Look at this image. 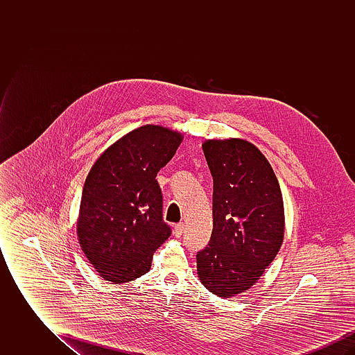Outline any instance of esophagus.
I'll return each mask as SVG.
<instances>
[{
    "label": "esophagus",
    "instance_id": "1",
    "mask_svg": "<svg viewBox=\"0 0 355 355\" xmlns=\"http://www.w3.org/2000/svg\"><path fill=\"white\" fill-rule=\"evenodd\" d=\"M184 230H185V223L184 222H180L174 226V234L177 236H181L184 233Z\"/></svg>",
    "mask_w": 355,
    "mask_h": 355
}]
</instances>
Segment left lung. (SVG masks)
<instances>
[{
	"label": "left lung",
	"instance_id": "8db88e82",
	"mask_svg": "<svg viewBox=\"0 0 355 355\" xmlns=\"http://www.w3.org/2000/svg\"><path fill=\"white\" fill-rule=\"evenodd\" d=\"M203 153L213 175V232L197 253L203 286L230 298L250 288L279 252L284 201L269 161L253 144L209 139Z\"/></svg>",
	"mask_w": 355,
	"mask_h": 355
}]
</instances>
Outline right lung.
Listing matches in <instances>:
<instances>
[{"label":"right lung","instance_id":"obj_1","mask_svg":"<svg viewBox=\"0 0 355 355\" xmlns=\"http://www.w3.org/2000/svg\"><path fill=\"white\" fill-rule=\"evenodd\" d=\"M182 135L145 125L123 135L96 161L85 181L77 234L102 278L123 284L146 274L153 254L169 238L155 177Z\"/></svg>","mask_w":355,"mask_h":355}]
</instances>
